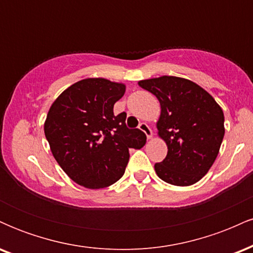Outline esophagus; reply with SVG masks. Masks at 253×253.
Segmentation results:
<instances>
[{
    "label": "esophagus",
    "mask_w": 253,
    "mask_h": 253,
    "mask_svg": "<svg viewBox=\"0 0 253 253\" xmlns=\"http://www.w3.org/2000/svg\"><path fill=\"white\" fill-rule=\"evenodd\" d=\"M139 129L143 130L145 134H146L147 139H152L153 134H152V130H151V128L149 127V125L145 124V123H141L140 125H139Z\"/></svg>",
    "instance_id": "esophagus-1"
}]
</instances>
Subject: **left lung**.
I'll list each match as a JSON object with an SVG mask.
<instances>
[{"instance_id":"left-lung-1","label":"left lung","mask_w":253,"mask_h":253,"mask_svg":"<svg viewBox=\"0 0 253 253\" xmlns=\"http://www.w3.org/2000/svg\"><path fill=\"white\" fill-rule=\"evenodd\" d=\"M161 103L158 135L168 155L155 164L164 182L178 187L195 184L215 162L225 126L223 112L210 92L189 80L162 76L138 82Z\"/></svg>"}]
</instances>
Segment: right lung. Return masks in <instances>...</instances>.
I'll use <instances>...</instances> for the list:
<instances>
[{
  "label": "right lung",
  "instance_id": "right-lung-1",
  "mask_svg": "<svg viewBox=\"0 0 253 253\" xmlns=\"http://www.w3.org/2000/svg\"><path fill=\"white\" fill-rule=\"evenodd\" d=\"M126 85L85 78L65 89L50 107L43 132L64 172L88 189L109 187L123 177L129 149H141L146 135L126 126V113L113 108Z\"/></svg>",
  "mask_w": 253,
  "mask_h": 253
}]
</instances>
